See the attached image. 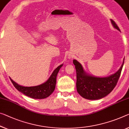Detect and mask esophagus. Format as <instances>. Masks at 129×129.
<instances>
[{
	"label": "esophagus",
	"mask_w": 129,
	"mask_h": 129,
	"mask_svg": "<svg viewBox=\"0 0 129 129\" xmlns=\"http://www.w3.org/2000/svg\"><path fill=\"white\" fill-rule=\"evenodd\" d=\"M71 58V56H70V57H69V58Z\"/></svg>",
	"instance_id": "1"
}]
</instances>
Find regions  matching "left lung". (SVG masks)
<instances>
[{
  "mask_svg": "<svg viewBox=\"0 0 129 129\" xmlns=\"http://www.w3.org/2000/svg\"><path fill=\"white\" fill-rule=\"evenodd\" d=\"M114 28L120 31L114 21L111 20ZM124 60L119 69L108 77H99L89 74L83 68L82 64L76 59L73 60L77 73V90L84 99L99 100L110 93L117 84L124 64Z\"/></svg>",
  "mask_w": 129,
  "mask_h": 129,
  "instance_id": "obj_1",
  "label": "left lung"
}]
</instances>
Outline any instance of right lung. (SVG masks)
I'll return each mask as SVG.
<instances>
[{
	"label": "right lung",
	"instance_id": "add662e5",
	"mask_svg": "<svg viewBox=\"0 0 129 129\" xmlns=\"http://www.w3.org/2000/svg\"><path fill=\"white\" fill-rule=\"evenodd\" d=\"M63 64H60L53 70L52 74L49 77L47 81L43 84L34 86H23L18 84L14 81L11 78L10 80L17 89L24 94L26 96L32 99H43L47 98L50 96L54 91L56 86V77L60 69L63 66Z\"/></svg>",
	"mask_w": 129,
	"mask_h": 129
}]
</instances>
